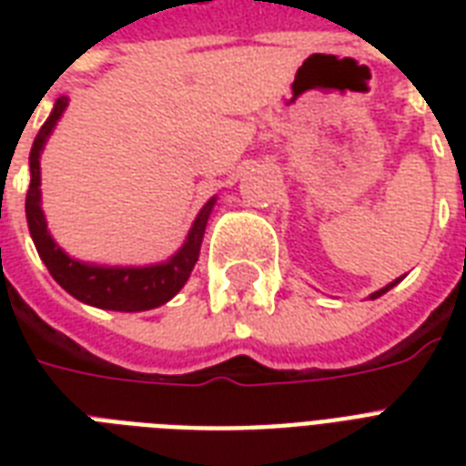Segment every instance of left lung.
I'll return each mask as SVG.
<instances>
[{"mask_svg":"<svg viewBox=\"0 0 466 466\" xmlns=\"http://www.w3.org/2000/svg\"><path fill=\"white\" fill-rule=\"evenodd\" d=\"M401 278H404V276H401ZM401 278H399V280H401ZM399 280H394V283H390V285H387V288H382V290L372 292V299H375V298H380V295H384V292H387V290H391V288H394V285H397Z\"/></svg>","mask_w":466,"mask_h":466,"instance_id":"8db88e82","label":"left lung"}]
</instances>
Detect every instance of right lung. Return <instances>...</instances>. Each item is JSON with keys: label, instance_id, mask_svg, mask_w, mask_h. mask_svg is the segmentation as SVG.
<instances>
[{"label": "right lung", "instance_id": "1", "mask_svg": "<svg viewBox=\"0 0 466 466\" xmlns=\"http://www.w3.org/2000/svg\"><path fill=\"white\" fill-rule=\"evenodd\" d=\"M65 108H67V96L57 98L50 118L43 123L31 147V186L25 193V219H28L33 244L38 248V256L50 270V276L72 298L82 299L91 307H101V309H155V307L174 298L188 280L190 270L198 261V254H200L205 225L210 218L215 198L200 210L181 251L171 256L167 263H157V266H147V268H104V266H86V263L69 258L47 234L46 218L40 210V152H43L47 135L53 133L55 123L60 120Z\"/></svg>", "mask_w": 466, "mask_h": 466}]
</instances>
